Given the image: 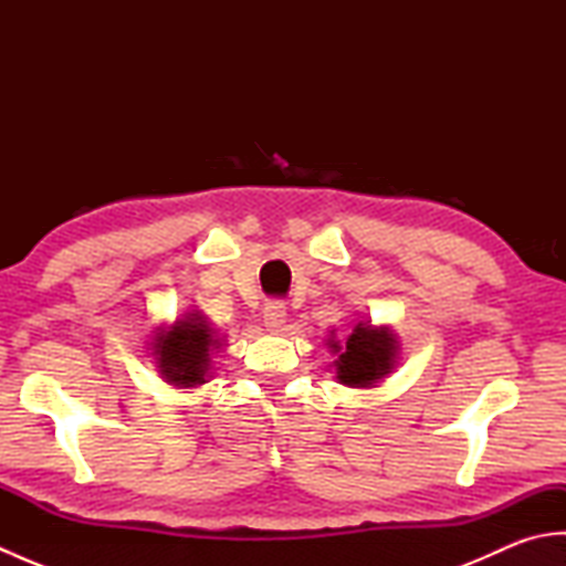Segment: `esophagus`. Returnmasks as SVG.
<instances>
[{
	"instance_id": "1",
	"label": "esophagus",
	"mask_w": 566,
	"mask_h": 566,
	"mask_svg": "<svg viewBox=\"0 0 566 566\" xmlns=\"http://www.w3.org/2000/svg\"><path fill=\"white\" fill-rule=\"evenodd\" d=\"M262 321L270 331H280L286 321V306L280 298H272V302L264 304L262 308Z\"/></svg>"
}]
</instances>
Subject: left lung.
Listing matches in <instances>:
<instances>
[{
    "instance_id": "left-lung-1",
    "label": "left lung",
    "mask_w": 566,
    "mask_h": 566,
    "mask_svg": "<svg viewBox=\"0 0 566 566\" xmlns=\"http://www.w3.org/2000/svg\"><path fill=\"white\" fill-rule=\"evenodd\" d=\"M340 350L338 343H331ZM396 340L387 328H371L359 323L345 343L343 355L335 359L338 379L347 387H371L394 369Z\"/></svg>"
}]
</instances>
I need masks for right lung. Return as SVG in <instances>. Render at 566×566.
I'll use <instances>...</instances> for the list:
<instances>
[{
  "instance_id": "add662e5",
  "label": "right lung",
  "mask_w": 566,
  "mask_h": 566,
  "mask_svg": "<svg viewBox=\"0 0 566 566\" xmlns=\"http://www.w3.org/2000/svg\"><path fill=\"white\" fill-rule=\"evenodd\" d=\"M216 345L211 328L199 316L177 321V326L163 331L155 340L160 371L177 387H195L207 381L209 350Z\"/></svg>"
}]
</instances>
